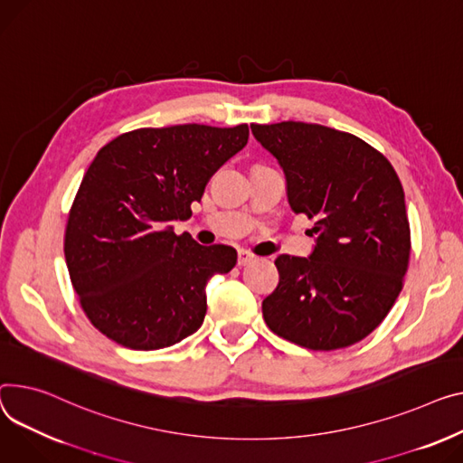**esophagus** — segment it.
<instances>
[{
	"mask_svg": "<svg viewBox=\"0 0 463 463\" xmlns=\"http://www.w3.org/2000/svg\"><path fill=\"white\" fill-rule=\"evenodd\" d=\"M257 257L253 253H250L248 250H240L238 251V266H248L251 262H255Z\"/></svg>",
	"mask_w": 463,
	"mask_h": 463,
	"instance_id": "esophagus-1",
	"label": "esophagus"
}]
</instances>
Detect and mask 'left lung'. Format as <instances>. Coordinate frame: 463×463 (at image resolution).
Here are the masks:
<instances>
[{
	"label": "left lung",
	"mask_w": 463,
	"mask_h": 463,
	"mask_svg": "<svg viewBox=\"0 0 463 463\" xmlns=\"http://www.w3.org/2000/svg\"><path fill=\"white\" fill-rule=\"evenodd\" d=\"M279 162L292 212L315 222L309 257L279 255L262 301L268 327L309 350L346 348L373 333L402 290L410 222L402 184L363 139L322 125H251Z\"/></svg>",
	"instance_id": "8db88e82"
}]
</instances>
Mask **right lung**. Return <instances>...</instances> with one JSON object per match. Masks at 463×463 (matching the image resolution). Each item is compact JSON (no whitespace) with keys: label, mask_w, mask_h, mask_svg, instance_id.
<instances>
[{"label":"right lung","mask_w":463,"mask_h":463,"mask_svg":"<svg viewBox=\"0 0 463 463\" xmlns=\"http://www.w3.org/2000/svg\"><path fill=\"white\" fill-rule=\"evenodd\" d=\"M248 125L139 128L92 160L65 232L71 281L90 324L117 345L160 350L195 333L206 285L236 251L199 245L173 222L192 218L206 182L248 145Z\"/></svg>","instance_id":"add662e5"}]
</instances>
